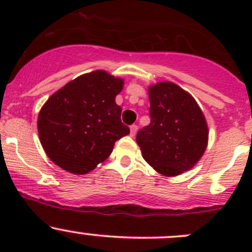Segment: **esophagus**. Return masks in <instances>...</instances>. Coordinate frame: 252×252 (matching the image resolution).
<instances>
[{"label":"esophagus","instance_id":"1","mask_svg":"<svg viewBox=\"0 0 252 252\" xmlns=\"http://www.w3.org/2000/svg\"><path fill=\"white\" fill-rule=\"evenodd\" d=\"M136 131H138V126H135V124H133V126H130V135L134 136L136 134Z\"/></svg>","mask_w":252,"mask_h":252}]
</instances>
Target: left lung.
Here are the masks:
<instances>
[{"label": "left lung", "instance_id": "1", "mask_svg": "<svg viewBox=\"0 0 252 252\" xmlns=\"http://www.w3.org/2000/svg\"><path fill=\"white\" fill-rule=\"evenodd\" d=\"M149 98L151 123L136 134L142 157L164 177L189 171L208 144L204 112L188 91L172 81L150 85Z\"/></svg>", "mask_w": 252, "mask_h": 252}]
</instances>
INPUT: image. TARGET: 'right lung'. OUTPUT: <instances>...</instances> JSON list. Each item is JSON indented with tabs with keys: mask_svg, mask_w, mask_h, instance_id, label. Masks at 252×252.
<instances>
[{
	"mask_svg": "<svg viewBox=\"0 0 252 252\" xmlns=\"http://www.w3.org/2000/svg\"><path fill=\"white\" fill-rule=\"evenodd\" d=\"M124 80L94 70L65 84L48 97L37 117L40 142L48 158L83 175L102 163L114 142L130 133L121 121L116 96Z\"/></svg>",
	"mask_w": 252,
	"mask_h": 252,
	"instance_id": "1",
	"label": "right lung"
}]
</instances>
